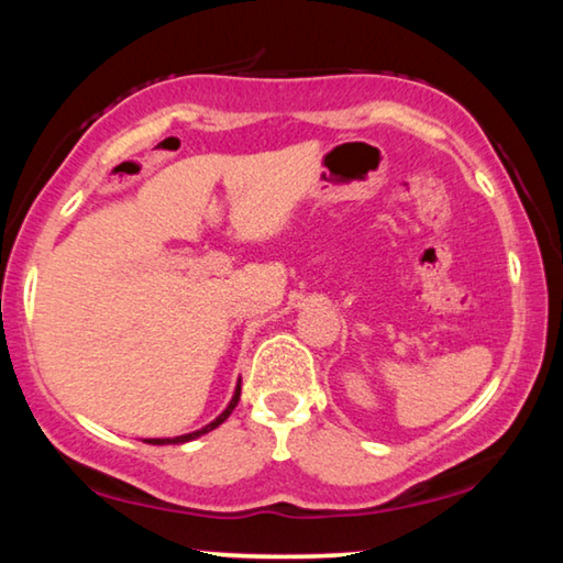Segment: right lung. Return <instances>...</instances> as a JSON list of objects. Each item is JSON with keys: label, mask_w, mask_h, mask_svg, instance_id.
I'll return each instance as SVG.
<instances>
[{"label": "right lung", "mask_w": 563, "mask_h": 563, "mask_svg": "<svg viewBox=\"0 0 563 563\" xmlns=\"http://www.w3.org/2000/svg\"><path fill=\"white\" fill-rule=\"evenodd\" d=\"M238 399H241V385L235 387V395H233V399L231 402H228V407L223 409L221 415H218L211 424H206V427H201V430H196V432H190V434H180V437H166V440H144V442H148V444H180V442H190V440H196V437H201V434H206V432H211V430H216L218 424H223L228 417H231V412L235 409V405H238Z\"/></svg>", "instance_id": "right-lung-1"}]
</instances>
